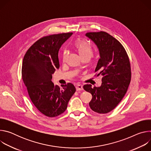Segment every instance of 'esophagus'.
<instances>
[{
  "instance_id": "obj_1",
  "label": "esophagus",
  "mask_w": 151,
  "mask_h": 151,
  "mask_svg": "<svg viewBox=\"0 0 151 151\" xmlns=\"http://www.w3.org/2000/svg\"><path fill=\"white\" fill-rule=\"evenodd\" d=\"M76 91H82L83 90V86L82 85H77L76 86Z\"/></svg>"
}]
</instances>
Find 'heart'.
I'll use <instances>...</instances> for the list:
<instances>
[{"instance_id": "1", "label": "heart", "mask_w": 151, "mask_h": 151, "mask_svg": "<svg viewBox=\"0 0 151 151\" xmlns=\"http://www.w3.org/2000/svg\"><path fill=\"white\" fill-rule=\"evenodd\" d=\"M74 47L76 48L82 58L84 57H90L93 54V48L90 44L82 39H76L74 42ZM67 54L68 51L64 50L62 54V60L63 61H65Z\"/></svg>"}]
</instances>
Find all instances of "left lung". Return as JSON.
I'll list each match as a JSON object with an SVG mask.
<instances>
[{"mask_svg": "<svg viewBox=\"0 0 151 151\" xmlns=\"http://www.w3.org/2000/svg\"><path fill=\"white\" fill-rule=\"evenodd\" d=\"M85 36L99 48L100 58L95 72L103 78L100 87L87 84L83 88L92 94L90 108L99 114H107L115 108L127 93L132 76L130 60L122 45L107 33L88 32Z\"/></svg>", "mask_w": 151, "mask_h": 151, "instance_id": "8db88e82", "label": "left lung"}]
</instances>
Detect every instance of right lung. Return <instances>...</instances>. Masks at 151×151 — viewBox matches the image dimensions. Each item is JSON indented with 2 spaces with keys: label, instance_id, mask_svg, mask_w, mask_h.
<instances>
[{
  "label": "right lung",
  "instance_id": "1",
  "mask_svg": "<svg viewBox=\"0 0 151 151\" xmlns=\"http://www.w3.org/2000/svg\"><path fill=\"white\" fill-rule=\"evenodd\" d=\"M73 33H63L43 37L29 48L23 60L21 74L29 96L37 110L48 117H55L66 111L76 91L68 83L54 85L52 75L60 68L58 51Z\"/></svg>",
  "mask_w": 151,
  "mask_h": 151
}]
</instances>
